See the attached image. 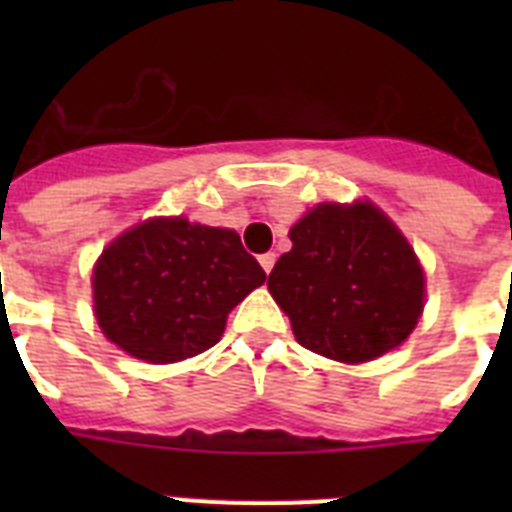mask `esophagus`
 Wrapping results in <instances>:
<instances>
[{"label":"esophagus","instance_id":"34e87169","mask_svg":"<svg viewBox=\"0 0 512 512\" xmlns=\"http://www.w3.org/2000/svg\"><path fill=\"white\" fill-rule=\"evenodd\" d=\"M260 265H263L265 273H271L273 265H276V255H273V252H268V255H260Z\"/></svg>","mask_w":512,"mask_h":512}]
</instances>
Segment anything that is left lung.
Instances as JSON below:
<instances>
[{
  "label": "left lung",
  "instance_id": "1",
  "mask_svg": "<svg viewBox=\"0 0 512 512\" xmlns=\"http://www.w3.org/2000/svg\"><path fill=\"white\" fill-rule=\"evenodd\" d=\"M289 239L268 292L303 348L366 364L412 335L425 311V271L374 201H321L289 228Z\"/></svg>",
  "mask_w": 512,
  "mask_h": 512
}]
</instances>
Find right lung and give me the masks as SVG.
<instances>
[{"label":"right lung","instance_id":"right-lung-1","mask_svg":"<svg viewBox=\"0 0 512 512\" xmlns=\"http://www.w3.org/2000/svg\"><path fill=\"white\" fill-rule=\"evenodd\" d=\"M90 281L92 313L108 342L146 364H177L223 337L228 313L265 271L233 228L159 215L119 233Z\"/></svg>","mask_w":512,"mask_h":512}]
</instances>
